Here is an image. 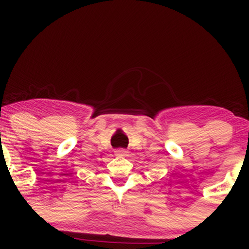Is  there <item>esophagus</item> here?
<instances>
[{"label":"esophagus","mask_w":249,"mask_h":249,"mask_svg":"<svg viewBox=\"0 0 249 249\" xmlns=\"http://www.w3.org/2000/svg\"><path fill=\"white\" fill-rule=\"evenodd\" d=\"M127 151L126 150H125V148H118V150H117L116 151V154H117V156H127Z\"/></svg>","instance_id":"34e87169"}]
</instances>
